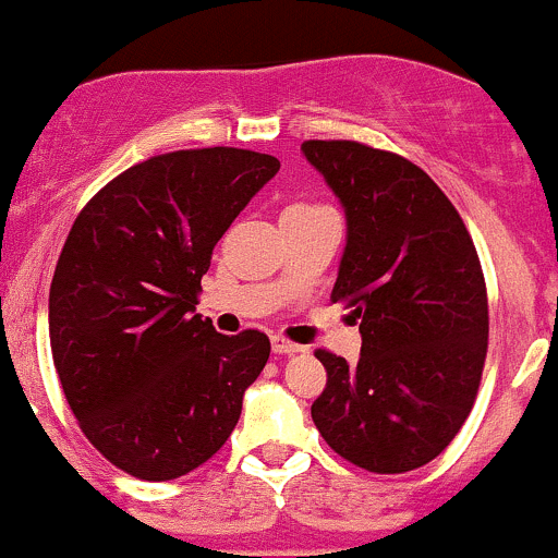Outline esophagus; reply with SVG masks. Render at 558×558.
I'll return each instance as SVG.
<instances>
[{
    "instance_id": "obj_1",
    "label": "esophagus",
    "mask_w": 558,
    "mask_h": 558,
    "mask_svg": "<svg viewBox=\"0 0 558 558\" xmlns=\"http://www.w3.org/2000/svg\"><path fill=\"white\" fill-rule=\"evenodd\" d=\"M271 349L277 354H295V352H303V347H298V343L287 341L284 336H274L271 338Z\"/></svg>"
}]
</instances>
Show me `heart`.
Segmentation results:
<instances>
[{"label": "heart", "instance_id": "1", "mask_svg": "<svg viewBox=\"0 0 558 558\" xmlns=\"http://www.w3.org/2000/svg\"><path fill=\"white\" fill-rule=\"evenodd\" d=\"M298 206H303V204H298Z\"/></svg>", "mask_w": 558, "mask_h": 558}]
</instances>
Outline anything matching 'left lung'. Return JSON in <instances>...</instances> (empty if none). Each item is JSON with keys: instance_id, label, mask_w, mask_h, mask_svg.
<instances>
[{"instance_id": "8db88e82", "label": "left lung", "mask_w": 558, "mask_h": 558, "mask_svg": "<svg viewBox=\"0 0 558 558\" xmlns=\"http://www.w3.org/2000/svg\"><path fill=\"white\" fill-rule=\"evenodd\" d=\"M308 163L347 211L332 303L360 319L349 365L317 349L327 384L312 418L332 451L371 473L433 462L462 429L489 347V301L462 217L427 171L349 140H308Z\"/></svg>"}]
</instances>
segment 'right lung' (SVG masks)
I'll list each match as a JSON object with an SVG mask.
<instances>
[{
	"instance_id": "obj_1",
	"label": "right lung",
	"mask_w": 558,
	"mask_h": 558,
	"mask_svg": "<svg viewBox=\"0 0 558 558\" xmlns=\"http://www.w3.org/2000/svg\"><path fill=\"white\" fill-rule=\"evenodd\" d=\"M279 160L239 147L153 155L107 182L56 263L53 365L85 438L114 468L171 481L231 438L271 341L195 314L211 250Z\"/></svg>"
}]
</instances>
